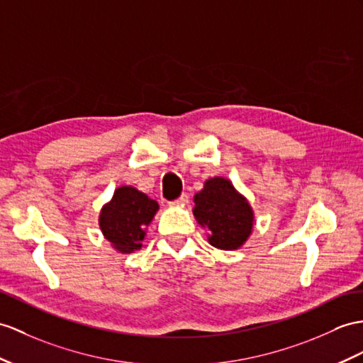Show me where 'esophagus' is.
<instances>
[{
	"label": "esophagus",
	"mask_w": 363,
	"mask_h": 363,
	"mask_svg": "<svg viewBox=\"0 0 363 363\" xmlns=\"http://www.w3.org/2000/svg\"><path fill=\"white\" fill-rule=\"evenodd\" d=\"M189 201V196H188V194H182V196L179 197V199H177L175 201H172V205H186V203Z\"/></svg>",
	"instance_id": "1"
}]
</instances>
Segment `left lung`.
Instances as JSON below:
<instances>
[{
    "label": "left lung",
    "instance_id": "1",
    "mask_svg": "<svg viewBox=\"0 0 363 363\" xmlns=\"http://www.w3.org/2000/svg\"><path fill=\"white\" fill-rule=\"evenodd\" d=\"M192 212L199 223L208 226L209 243L220 250H237L252 229V211L231 182L222 177L209 179L194 197Z\"/></svg>",
    "mask_w": 363,
    "mask_h": 363
}]
</instances>
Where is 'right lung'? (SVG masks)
<instances>
[{
	"label": "right lung",
	"mask_w": 363,
	"mask_h": 363,
	"mask_svg": "<svg viewBox=\"0 0 363 363\" xmlns=\"http://www.w3.org/2000/svg\"><path fill=\"white\" fill-rule=\"evenodd\" d=\"M157 209V201L146 194L132 186H121L103 208L100 228L118 251L140 250L141 242L145 240V228L151 223Z\"/></svg>",
	"instance_id": "obj_1"
}]
</instances>
